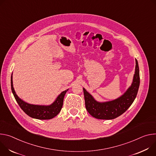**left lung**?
Here are the masks:
<instances>
[{"instance_id": "obj_1", "label": "left lung", "mask_w": 156, "mask_h": 156, "mask_svg": "<svg viewBox=\"0 0 156 156\" xmlns=\"http://www.w3.org/2000/svg\"><path fill=\"white\" fill-rule=\"evenodd\" d=\"M140 83V69L136 59L135 73L131 85L119 98L105 102H98L83 88L85 108L93 117L100 119H112L125 113L136 97Z\"/></svg>"}]
</instances>
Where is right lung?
<instances>
[{"label": "right lung", "mask_w": 156, "mask_h": 156, "mask_svg": "<svg viewBox=\"0 0 156 156\" xmlns=\"http://www.w3.org/2000/svg\"><path fill=\"white\" fill-rule=\"evenodd\" d=\"M11 89L16 102L22 110L29 116L38 119H49L58 115L62 107L64 95L69 90L67 89L61 92L52 104L49 105H38L30 104L17 96L13 86L12 74L11 76Z\"/></svg>", "instance_id": "right-lung-1"}]
</instances>
